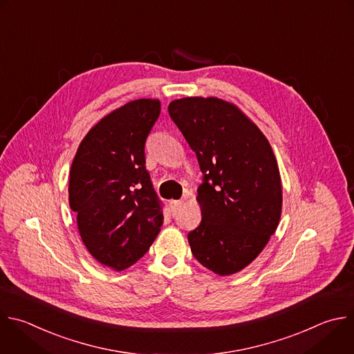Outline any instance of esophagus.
I'll return each mask as SVG.
<instances>
[{"label":"esophagus","mask_w":354,"mask_h":354,"mask_svg":"<svg viewBox=\"0 0 354 354\" xmlns=\"http://www.w3.org/2000/svg\"><path fill=\"white\" fill-rule=\"evenodd\" d=\"M182 204H183L182 200H174V201H171V207H172L174 212H176V211L182 207Z\"/></svg>","instance_id":"34e87169"}]
</instances>
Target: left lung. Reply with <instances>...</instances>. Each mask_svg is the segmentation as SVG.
I'll use <instances>...</instances> for the list:
<instances>
[{"mask_svg":"<svg viewBox=\"0 0 354 354\" xmlns=\"http://www.w3.org/2000/svg\"><path fill=\"white\" fill-rule=\"evenodd\" d=\"M196 153L200 225L187 241L196 260L226 277L246 268L267 246L282 211L278 162L264 133L236 105L216 97H185L168 105Z\"/></svg>","mask_w":354,"mask_h":354,"instance_id":"8db88e82","label":"left lung"}]
</instances>
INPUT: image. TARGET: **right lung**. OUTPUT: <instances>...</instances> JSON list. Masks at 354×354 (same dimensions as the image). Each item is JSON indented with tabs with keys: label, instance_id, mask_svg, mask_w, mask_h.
Segmentation results:
<instances>
[{
	"label": "right lung",
	"instance_id": "add662e5",
	"mask_svg": "<svg viewBox=\"0 0 354 354\" xmlns=\"http://www.w3.org/2000/svg\"><path fill=\"white\" fill-rule=\"evenodd\" d=\"M160 112L156 98L113 109L87 132L72 161L69 205L80 238L98 263L115 271L140 260L164 222L145 157Z\"/></svg>",
	"mask_w": 354,
	"mask_h": 354
}]
</instances>
